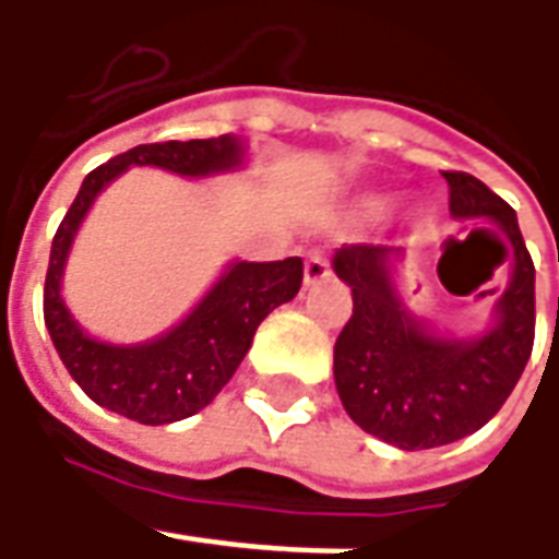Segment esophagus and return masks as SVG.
<instances>
[{
    "label": "esophagus",
    "mask_w": 559,
    "mask_h": 559,
    "mask_svg": "<svg viewBox=\"0 0 559 559\" xmlns=\"http://www.w3.org/2000/svg\"><path fill=\"white\" fill-rule=\"evenodd\" d=\"M326 276H330V258L320 248H313V251H308V258H305V286H317Z\"/></svg>",
    "instance_id": "34e87169"
}]
</instances>
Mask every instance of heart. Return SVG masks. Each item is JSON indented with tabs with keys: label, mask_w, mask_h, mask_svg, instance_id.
Here are the masks:
<instances>
[{
	"label": "heart",
	"mask_w": 559,
	"mask_h": 559,
	"mask_svg": "<svg viewBox=\"0 0 559 559\" xmlns=\"http://www.w3.org/2000/svg\"><path fill=\"white\" fill-rule=\"evenodd\" d=\"M385 207H389V199H385V195H367V199L360 202V211L370 214V217H373V214H382Z\"/></svg>",
	"instance_id": "heart-1"
}]
</instances>
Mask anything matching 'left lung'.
I'll list each match as a JSON object with an SVG mask.
<instances>
[{"mask_svg": "<svg viewBox=\"0 0 559 559\" xmlns=\"http://www.w3.org/2000/svg\"><path fill=\"white\" fill-rule=\"evenodd\" d=\"M454 217H488L510 242L513 273L498 323L479 338H441L417 323L392 283L397 248L345 246L333 270L355 311L335 338V389L364 432L401 451H423L483 429L526 370L535 342V264L516 211L483 180L444 170Z\"/></svg>", "mask_w": 559, "mask_h": 559, "instance_id": "1", "label": "left lung"}]
</instances>
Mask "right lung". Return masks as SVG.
<instances>
[{
    "label": "right lung",
    "mask_w": 559,
    "mask_h": 559,
    "mask_svg": "<svg viewBox=\"0 0 559 559\" xmlns=\"http://www.w3.org/2000/svg\"><path fill=\"white\" fill-rule=\"evenodd\" d=\"M242 142L236 136L189 142H148L96 167L76 192L58 226L46 270L43 317L52 345L74 382L96 404L145 426H164L192 417L207 407L233 379L236 367L251 348L254 330L273 308L292 301L301 289V258L267 264H229L217 286L204 295L199 308L162 338L142 345H105L76 326L61 301V273L96 195L120 177L130 164H152L180 177H207L242 164Z\"/></svg>",
    "instance_id": "right-lung-1"
}]
</instances>
